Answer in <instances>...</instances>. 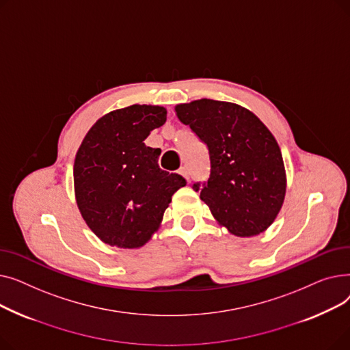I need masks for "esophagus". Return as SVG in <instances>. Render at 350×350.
Segmentation results:
<instances>
[{
	"label": "esophagus",
	"instance_id": "esophagus-1",
	"mask_svg": "<svg viewBox=\"0 0 350 350\" xmlns=\"http://www.w3.org/2000/svg\"><path fill=\"white\" fill-rule=\"evenodd\" d=\"M178 173L189 181V178H190V177H189V174H190V173H189V169H187V167H181Z\"/></svg>",
	"mask_w": 350,
	"mask_h": 350
}]
</instances>
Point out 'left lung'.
<instances>
[{"mask_svg":"<svg viewBox=\"0 0 350 350\" xmlns=\"http://www.w3.org/2000/svg\"><path fill=\"white\" fill-rule=\"evenodd\" d=\"M174 110L208 149L210 178L193 189L217 223L237 237L264 232L277 218L286 191L281 149L268 127L231 102L200 99Z\"/></svg>","mask_w":350,"mask_h":350,"instance_id":"8db88e82","label":"left lung"}]
</instances>
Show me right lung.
<instances>
[{
	"instance_id": "add662e5",
	"label": "right lung",
	"mask_w": 350,
	"mask_h": 350,
	"mask_svg": "<svg viewBox=\"0 0 350 350\" xmlns=\"http://www.w3.org/2000/svg\"><path fill=\"white\" fill-rule=\"evenodd\" d=\"M163 106L132 105L102 116L83 137L73 163L78 208L98 238L140 248L159 230L185 177L159 167L160 149L144 144L164 124Z\"/></svg>"
}]
</instances>
